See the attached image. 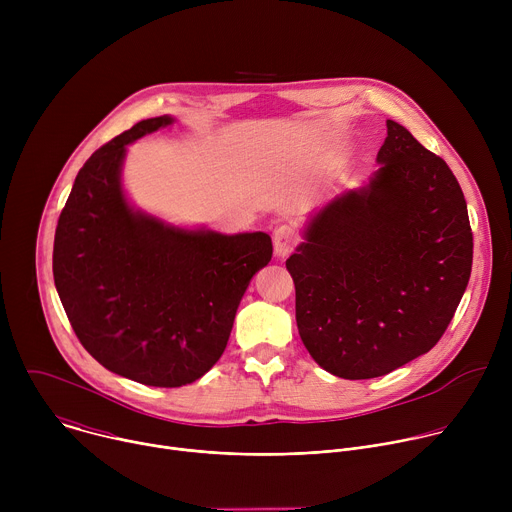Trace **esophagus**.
Instances as JSON below:
<instances>
[{"label":"esophagus","mask_w":512,"mask_h":512,"mask_svg":"<svg viewBox=\"0 0 512 512\" xmlns=\"http://www.w3.org/2000/svg\"><path fill=\"white\" fill-rule=\"evenodd\" d=\"M296 231L294 227L289 225H279L275 231H273V249H275V255L277 257H287L291 251H294L296 247Z\"/></svg>","instance_id":"obj_1"}]
</instances>
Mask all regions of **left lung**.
Instances as JSON below:
<instances>
[{"mask_svg": "<svg viewBox=\"0 0 512 512\" xmlns=\"http://www.w3.org/2000/svg\"><path fill=\"white\" fill-rule=\"evenodd\" d=\"M369 182L336 194L285 261L304 346L330 375L383 377L442 338L472 271V231L448 164L397 121Z\"/></svg>", "mask_w": 512, "mask_h": 512, "instance_id": "8db88e82", "label": "left lung"}]
</instances>
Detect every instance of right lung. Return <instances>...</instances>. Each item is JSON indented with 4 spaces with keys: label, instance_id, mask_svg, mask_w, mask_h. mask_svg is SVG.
<instances>
[{
    "label": "right lung",
    "instance_id": "add662e5",
    "mask_svg": "<svg viewBox=\"0 0 512 512\" xmlns=\"http://www.w3.org/2000/svg\"><path fill=\"white\" fill-rule=\"evenodd\" d=\"M176 119H143L77 174L54 235V285L87 352L115 375L182 387L227 348L253 275L271 261L267 233L178 227L135 208L123 188L127 145Z\"/></svg>",
    "mask_w": 512,
    "mask_h": 512
}]
</instances>
